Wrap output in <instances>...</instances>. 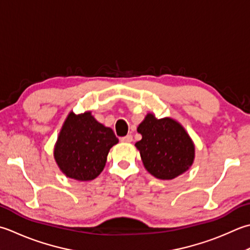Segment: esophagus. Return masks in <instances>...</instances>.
Returning a JSON list of instances; mask_svg holds the SVG:
<instances>
[{
    "label": "esophagus",
    "mask_w": 250,
    "mask_h": 250,
    "mask_svg": "<svg viewBox=\"0 0 250 250\" xmlns=\"http://www.w3.org/2000/svg\"><path fill=\"white\" fill-rule=\"evenodd\" d=\"M120 141L122 142V143H131V142L133 141V138H132L131 134H129V135L125 136V138H121Z\"/></svg>",
    "instance_id": "1"
}]
</instances>
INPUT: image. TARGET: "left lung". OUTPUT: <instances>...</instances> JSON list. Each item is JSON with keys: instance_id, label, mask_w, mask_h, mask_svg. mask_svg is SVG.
<instances>
[{"instance_id": "8db88e82", "label": "left lung", "mask_w": 250, "mask_h": 250, "mask_svg": "<svg viewBox=\"0 0 250 250\" xmlns=\"http://www.w3.org/2000/svg\"><path fill=\"white\" fill-rule=\"evenodd\" d=\"M136 142L145 169L160 180H172L192 167L195 145L183 125L170 117L157 119L148 112L138 126Z\"/></svg>"}]
</instances>
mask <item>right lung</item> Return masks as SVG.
Listing matches in <instances>:
<instances>
[{"instance_id":"obj_1","label":"right lung","mask_w":250,"mask_h":250,"mask_svg":"<svg viewBox=\"0 0 250 250\" xmlns=\"http://www.w3.org/2000/svg\"><path fill=\"white\" fill-rule=\"evenodd\" d=\"M118 142L114 131L100 124L91 111L76 115L71 110L54 146V158L67 178L91 181L101 174L109 149Z\"/></svg>"}]
</instances>
